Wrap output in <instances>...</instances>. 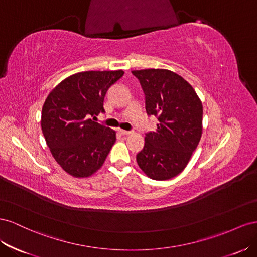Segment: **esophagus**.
Masks as SVG:
<instances>
[{"label": "esophagus", "instance_id": "34e87169", "mask_svg": "<svg viewBox=\"0 0 257 257\" xmlns=\"http://www.w3.org/2000/svg\"><path fill=\"white\" fill-rule=\"evenodd\" d=\"M119 133L122 135V136H128V135H130L131 133H130V131H127V130H119Z\"/></svg>", "mask_w": 257, "mask_h": 257}]
</instances>
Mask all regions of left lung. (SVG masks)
I'll return each instance as SVG.
<instances>
[{
  "label": "left lung",
  "mask_w": 257,
  "mask_h": 257,
  "mask_svg": "<svg viewBox=\"0 0 257 257\" xmlns=\"http://www.w3.org/2000/svg\"><path fill=\"white\" fill-rule=\"evenodd\" d=\"M145 94L148 115L156 116L157 129L145 135L137 163L157 181L177 177L185 169L202 135V103L189 83L166 69L133 71Z\"/></svg>",
  "instance_id": "8db88e82"
}]
</instances>
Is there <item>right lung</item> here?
Returning a JSON list of instances; mask_svg holds the SVG:
<instances>
[{
	"label": "right lung",
	"mask_w": 257,
	"mask_h": 257,
	"mask_svg": "<svg viewBox=\"0 0 257 257\" xmlns=\"http://www.w3.org/2000/svg\"><path fill=\"white\" fill-rule=\"evenodd\" d=\"M122 75V70L76 73L58 84L44 102V138L58 165L72 177L97 172L114 145L115 131L94 118L104 113L106 91Z\"/></svg>",
	"instance_id": "obj_1"
}]
</instances>
